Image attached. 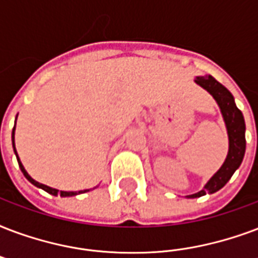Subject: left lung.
Here are the masks:
<instances>
[{
  "label": "left lung",
  "instance_id": "left-lung-1",
  "mask_svg": "<svg viewBox=\"0 0 258 258\" xmlns=\"http://www.w3.org/2000/svg\"><path fill=\"white\" fill-rule=\"evenodd\" d=\"M195 82L207 90L208 93L215 98V101L221 108L222 116L227 128V135H229V153L221 169L210 178V181L204 185L203 189L199 190L198 194L188 195L186 198L189 199L200 198L206 194H214L223 188L226 182L231 178L234 172L239 168L245 155V149H246L245 120H243L242 112L239 111L234 103L233 94L211 76L196 77Z\"/></svg>",
  "mask_w": 258,
  "mask_h": 258
}]
</instances>
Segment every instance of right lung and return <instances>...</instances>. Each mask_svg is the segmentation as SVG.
<instances>
[{"instance_id":"add662e5","label":"right lung","mask_w":258,"mask_h":258,"mask_svg":"<svg viewBox=\"0 0 258 258\" xmlns=\"http://www.w3.org/2000/svg\"><path fill=\"white\" fill-rule=\"evenodd\" d=\"M12 143H13V150H15V154H16V157H17V162H19V166H20V169H21V172H23V174L25 176V178H27L29 182H32L35 186H37V188H42L43 190H46V192H48L50 195H54V196H56V195H60L62 198H68V196H76V195L84 194V192H88V190H89V189H85V190H78V192H66V190H60V192H59V190L55 189V188H51V186H47V185H44V184H40V182L35 181L32 177L29 176L28 173H27V170H25L24 166H23V164H21V161H20L19 155H17V151H16V147H15V127H13V131H12Z\"/></svg>"}]
</instances>
